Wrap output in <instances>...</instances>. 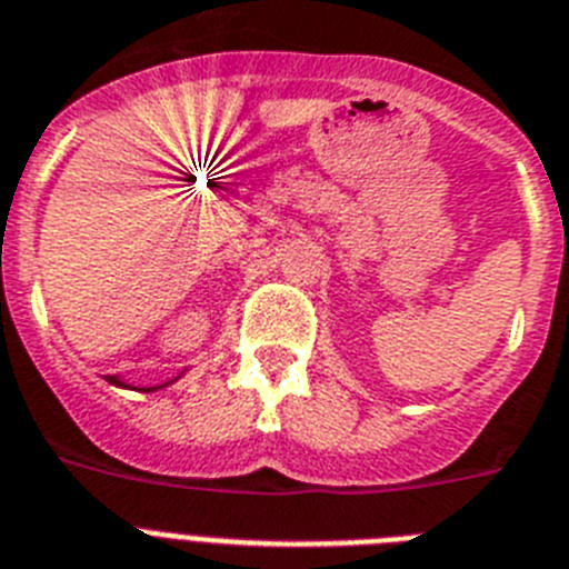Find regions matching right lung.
Instances as JSON below:
<instances>
[{
    "mask_svg": "<svg viewBox=\"0 0 569 569\" xmlns=\"http://www.w3.org/2000/svg\"><path fill=\"white\" fill-rule=\"evenodd\" d=\"M176 381V379H173ZM173 381H164V385H156V388H136V390H144V393H152V390H159V388H167V385H173ZM109 385H118V388H130L127 381H121L118 376H109Z\"/></svg>",
    "mask_w": 569,
    "mask_h": 569,
    "instance_id": "obj_1",
    "label": "right lung"
}]
</instances>
